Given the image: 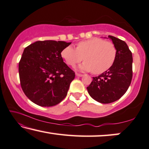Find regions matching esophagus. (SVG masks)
<instances>
[{"label":"esophagus","mask_w":149,"mask_h":149,"mask_svg":"<svg viewBox=\"0 0 149 149\" xmlns=\"http://www.w3.org/2000/svg\"><path fill=\"white\" fill-rule=\"evenodd\" d=\"M75 75H76V76H77V77H81V76H83V75H84V74H79V73H76Z\"/></svg>","instance_id":"esophagus-1"}]
</instances>
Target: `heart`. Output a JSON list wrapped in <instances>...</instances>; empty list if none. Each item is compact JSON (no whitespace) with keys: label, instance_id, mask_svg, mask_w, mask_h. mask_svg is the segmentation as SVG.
I'll use <instances>...</instances> for the list:
<instances>
[{"label":"heart","instance_id":"1","mask_svg":"<svg viewBox=\"0 0 149 149\" xmlns=\"http://www.w3.org/2000/svg\"><path fill=\"white\" fill-rule=\"evenodd\" d=\"M61 56L68 65L74 67L84 61L80 69L91 71L95 74H100L107 71L116 61L117 49L110 41L95 38L81 41L76 49L68 46L62 50Z\"/></svg>","mask_w":149,"mask_h":149}]
</instances>
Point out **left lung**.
Wrapping results in <instances>:
<instances>
[{
  "label": "left lung",
  "instance_id": "8db88e82",
  "mask_svg": "<svg viewBox=\"0 0 149 149\" xmlns=\"http://www.w3.org/2000/svg\"><path fill=\"white\" fill-rule=\"evenodd\" d=\"M117 49L114 63L107 71L93 77L88 86L90 96L96 101L108 104L116 101L126 93L132 79V54L124 41L112 36Z\"/></svg>",
  "mask_w": 149,
  "mask_h": 149
}]
</instances>
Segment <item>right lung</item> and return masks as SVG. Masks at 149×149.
<instances>
[{
  "label": "right lung",
  "mask_w": 149,
  "mask_h": 149,
  "mask_svg": "<svg viewBox=\"0 0 149 149\" xmlns=\"http://www.w3.org/2000/svg\"><path fill=\"white\" fill-rule=\"evenodd\" d=\"M70 44L37 41L25 48L19 63L20 84L33 103L52 107L65 98L75 72L63 62L61 53Z\"/></svg>",
  "instance_id": "right-lung-1"
}]
</instances>
